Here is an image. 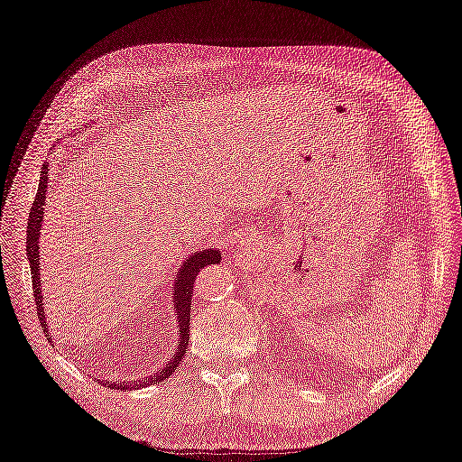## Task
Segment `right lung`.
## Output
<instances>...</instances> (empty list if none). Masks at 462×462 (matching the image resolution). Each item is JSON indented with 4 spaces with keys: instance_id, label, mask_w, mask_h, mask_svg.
Wrapping results in <instances>:
<instances>
[{
    "instance_id": "right-lung-1",
    "label": "right lung",
    "mask_w": 462,
    "mask_h": 462,
    "mask_svg": "<svg viewBox=\"0 0 462 462\" xmlns=\"http://www.w3.org/2000/svg\"><path fill=\"white\" fill-rule=\"evenodd\" d=\"M46 189H48V165L44 163L40 171V185L36 199L31 206V216H29V227H26V254H29L31 262V273H32V291H34V302H36V312L40 318V324L44 328V333L48 337V326H46V318L44 310H42V291H40V258H38V235H40V226L42 219H44V204H46ZM221 260V254L217 250H199L197 254H192L183 265L179 268V273L175 277V291H173V302H175V312L179 319V345L175 348V356L173 360L167 362V365L156 374L150 375L146 380H138V383L131 382H107L106 385L109 389H131L133 387H141V385H152V383H160L165 377H170L175 368L179 366V362L183 360L185 351L189 346V331H190V302H192V289H194V279H197L199 272L204 270L209 263H217ZM50 339V337H48Z\"/></svg>"
}]
</instances>
